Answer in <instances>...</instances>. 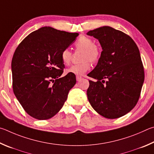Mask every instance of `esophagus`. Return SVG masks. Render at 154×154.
<instances>
[{"label":"esophagus","instance_id":"1","mask_svg":"<svg viewBox=\"0 0 154 154\" xmlns=\"http://www.w3.org/2000/svg\"><path fill=\"white\" fill-rule=\"evenodd\" d=\"M82 79V77L81 76V75H76V80L77 81H80V80H81Z\"/></svg>","mask_w":154,"mask_h":154}]
</instances>
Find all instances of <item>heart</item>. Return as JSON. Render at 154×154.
Instances as JSON below:
<instances>
[{"mask_svg": "<svg viewBox=\"0 0 154 154\" xmlns=\"http://www.w3.org/2000/svg\"><path fill=\"white\" fill-rule=\"evenodd\" d=\"M75 49L82 51L80 60L81 62L74 64L66 69V72L76 75H81L90 69V62L95 63L101 57V49L98 45L94 44L93 40L87 36H82L75 43ZM72 52L67 48H65L61 53L62 62L65 65H68L72 59Z\"/></svg>", "mask_w": 154, "mask_h": 154, "instance_id": "heart-1", "label": "heart"}]
</instances>
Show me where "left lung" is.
Listing matches in <instances>:
<instances>
[{"label": "left lung", "instance_id": "8db88e82", "mask_svg": "<svg viewBox=\"0 0 154 154\" xmlns=\"http://www.w3.org/2000/svg\"><path fill=\"white\" fill-rule=\"evenodd\" d=\"M102 47L97 65L88 74L87 97L95 111L109 119L127 114L136 106L144 82V68L134 40L124 32L103 26L87 32Z\"/></svg>", "mask_w": 154, "mask_h": 154}]
</instances>
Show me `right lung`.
Returning a JSON list of instances; mask_svg holds the SVG:
<instances>
[{
  "mask_svg": "<svg viewBox=\"0 0 154 154\" xmlns=\"http://www.w3.org/2000/svg\"><path fill=\"white\" fill-rule=\"evenodd\" d=\"M78 33L49 26L26 36L16 48L11 61L13 90L27 114L47 120L57 114L76 82L75 75L63 74L61 53Z\"/></svg>",
  "mask_w": 154,
  "mask_h": 154,
  "instance_id": "1",
  "label": "right lung"
}]
</instances>
